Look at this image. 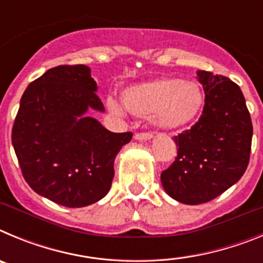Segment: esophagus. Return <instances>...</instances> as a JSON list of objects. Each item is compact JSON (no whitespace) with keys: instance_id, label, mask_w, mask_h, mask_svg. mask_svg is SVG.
Masks as SVG:
<instances>
[{"instance_id":"esophagus-1","label":"esophagus","mask_w":263,"mask_h":263,"mask_svg":"<svg viewBox=\"0 0 263 263\" xmlns=\"http://www.w3.org/2000/svg\"><path fill=\"white\" fill-rule=\"evenodd\" d=\"M153 137L152 133H148V132H142V133H136L134 138L138 139V141H146V139H150Z\"/></svg>"}]
</instances>
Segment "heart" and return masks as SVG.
Wrapping results in <instances>:
<instances>
[{"label":"heart","instance_id":"b5f03b06","mask_svg":"<svg viewBox=\"0 0 263 263\" xmlns=\"http://www.w3.org/2000/svg\"><path fill=\"white\" fill-rule=\"evenodd\" d=\"M122 103L134 117L152 118L159 127L173 130L191 124L199 116L204 95L195 81L162 78L130 87L122 95ZM109 108L118 110L113 101Z\"/></svg>","mask_w":263,"mask_h":263}]
</instances>
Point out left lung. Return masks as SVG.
<instances>
[{"label": "left lung", "mask_w": 263, "mask_h": 263, "mask_svg": "<svg viewBox=\"0 0 263 263\" xmlns=\"http://www.w3.org/2000/svg\"><path fill=\"white\" fill-rule=\"evenodd\" d=\"M204 108L191 129L174 137L178 155L162 171L170 196L196 205L213 200L238 182L249 164L253 125L240 87L212 72H197Z\"/></svg>", "instance_id": "8db88e82"}]
</instances>
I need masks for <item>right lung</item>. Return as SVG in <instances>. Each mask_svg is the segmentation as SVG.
I'll return each instance as SVG.
<instances>
[{
    "mask_svg": "<svg viewBox=\"0 0 263 263\" xmlns=\"http://www.w3.org/2000/svg\"><path fill=\"white\" fill-rule=\"evenodd\" d=\"M90 69L58 66L26 88L11 130V142L27 184L53 203L80 208L110 190L115 158L132 132L111 133L84 117L104 110Z\"/></svg>",
    "mask_w": 263,
    "mask_h": 263,
    "instance_id": "1",
    "label": "right lung"
}]
</instances>
